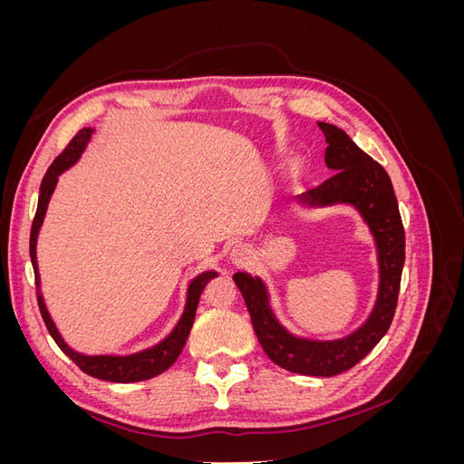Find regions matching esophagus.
<instances>
[{
	"instance_id": "1",
	"label": "esophagus",
	"mask_w": 464,
	"mask_h": 464,
	"mask_svg": "<svg viewBox=\"0 0 464 464\" xmlns=\"http://www.w3.org/2000/svg\"><path fill=\"white\" fill-rule=\"evenodd\" d=\"M249 256H251V251L247 249V246H236L232 251H230V261L234 263V265H246L247 261H249Z\"/></svg>"
}]
</instances>
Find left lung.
Masks as SVG:
<instances>
[{
	"mask_svg": "<svg viewBox=\"0 0 464 464\" xmlns=\"http://www.w3.org/2000/svg\"><path fill=\"white\" fill-rule=\"evenodd\" d=\"M325 135V164L334 174L323 184L305 189L298 201L307 207L350 205L370 228L379 266L377 298L368 319L343 339L315 341L292 334L271 307L266 285L259 276L237 271L234 283L240 288L257 339L276 366L292 373L333 377L366 358L389 331L397 310L404 265V228L391 178L336 125L317 121Z\"/></svg>",
	"mask_w": 464,
	"mask_h": 464,
	"instance_id": "8db88e82",
	"label": "left lung"
}]
</instances>
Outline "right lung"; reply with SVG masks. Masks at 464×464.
<instances>
[{"instance_id": "right-lung-1", "label": "right lung", "mask_w": 464, "mask_h": 464, "mask_svg": "<svg viewBox=\"0 0 464 464\" xmlns=\"http://www.w3.org/2000/svg\"><path fill=\"white\" fill-rule=\"evenodd\" d=\"M94 130L92 128H85L81 130L73 139L72 143L67 145V149L60 154L58 159L52 162V166L48 168V172L42 179L40 184V198H38V207H36V215L33 220V228H31V261H33V269H34V278H36V296H38V307L42 319H44L46 327L52 334V339L55 341L62 348V353L65 356L72 358L77 366L96 377V379H104V382H114V383H135V382H145V379L157 377L162 372H166L172 363L178 360L179 353L184 350L186 341L189 336V331L193 327V319H195V312H198V304L201 298V292L207 286V283L210 278L218 276L217 271H203L195 278H191V283L188 286V294H186V305L184 312H181V317L178 319L176 327L168 333L160 343H157L150 348L139 350V353L133 354H96V356H89V354H81L77 350H73L69 346L63 336L60 334L58 327L48 312L44 296H42L40 290V273H38V261H36V242H38V234L42 228V222H44L46 210H48V203L52 193L58 186V178L69 170L79 159L81 154L85 152L91 137H92Z\"/></svg>"}]
</instances>
